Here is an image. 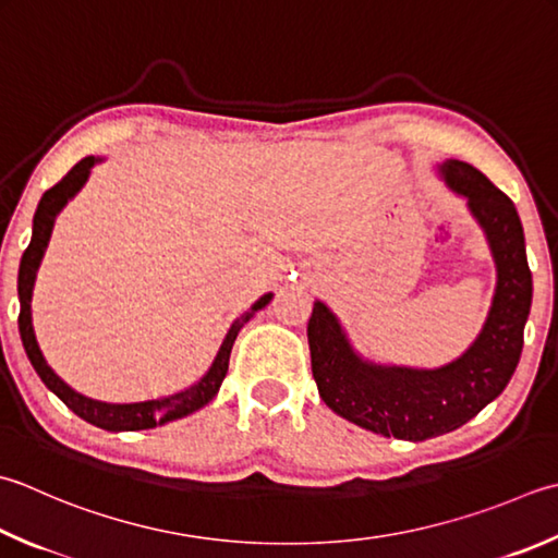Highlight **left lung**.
<instances>
[{
    "instance_id": "obj_1",
    "label": "left lung",
    "mask_w": 558,
    "mask_h": 558,
    "mask_svg": "<svg viewBox=\"0 0 558 558\" xmlns=\"http://www.w3.org/2000/svg\"><path fill=\"white\" fill-rule=\"evenodd\" d=\"M442 177L466 195L498 268L494 304L474 345L440 369L381 367L351 351L326 304H314L307 324L312 375L326 407L385 438L421 442L460 428L506 389L522 353L532 272L515 205L472 163L447 161Z\"/></svg>"
}]
</instances>
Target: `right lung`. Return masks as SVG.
Here are the masks:
<instances>
[{
  "mask_svg": "<svg viewBox=\"0 0 558 558\" xmlns=\"http://www.w3.org/2000/svg\"><path fill=\"white\" fill-rule=\"evenodd\" d=\"M96 161L98 159L94 157H84L80 163H74V167L68 171V177H62V181H58L52 189L43 193L36 217H33L31 244L24 251V256H21V266H19V300H21L19 331H21V341H24V348H26V355L31 360V365L36 367L38 377L46 381V387L50 391H54V395L68 403V409H72L76 416L89 421L92 425H96V428H104V430H145L167 421L189 416V413L203 409L205 403L220 391V385L229 367V353H232V345L236 341V333L242 331V326L251 319V316H254V312L266 307L270 302V294H264L254 307L239 316V319L232 324V329H229L213 367L207 369V375L198 381V385L183 389L179 395L140 401V403H104V401H94L76 395L72 387L64 385V381L52 373L46 363V357L40 353L36 333H33V324H31V294H33V282H36V270L40 266V258L46 254V246L50 242L54 217H58L64 203H68L72 195L82 189L84 181L89 179V171Z\"/></svg>",
  "mask_w": 558,
  "mask_h": 558,
  "instance_id": "right-lung-1",
  "label": "right lung"
}]
</instances>
